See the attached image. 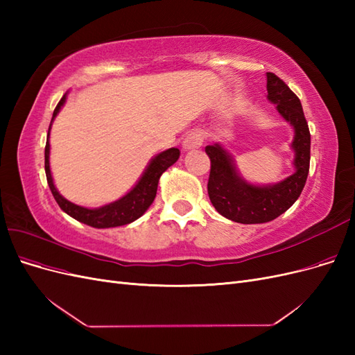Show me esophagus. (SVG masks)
Instances as JSON below:
<instances>
[{"label":"esophagus","mask_w":355,"mask_h":355,"mask_svg":"<svg viewBox=\"0 0 355 355\" xmlns=\"http://www.w3.org/2000/svg\"><path fill=\"white\" fill-rule=\"evenodd\" d=\"M204 142V136L200 132H191L184 141V148L185 149H196L200 148Z\"/></svg>","instance_id":"esophagus-1"}]
</instances>
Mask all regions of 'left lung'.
<instances>
[{"label":"left lung","mask_w":355,"mask_h":355,"mask_svg":"<svg viewBox=\"0 0 355 355\" xmlns=\"http://www.w3.org/2000/svg\"><path fill=\"white\" fill-rule=\"evenodd\" d=\"M268 99L295 127L293 149L296 171L272 187H253L243 182L235 171L231 158L220 145L206 146L210 157L207 192L211 204L222 216L239 223H265L283 214L302 192L309 171L311 135L302 105L288 85L275 73H266Z\"/></svg>","instance_id":"1"}]
</instances>
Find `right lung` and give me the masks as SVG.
Here are the masks:
<instances>
[{
	"label": "right lung",
	"instance_id": "1",
	"mask_svg": "<svg viewBox=\"0 0 355 355\" xmlns=\"http://www.w3.org/2000/svg\"><path fill=\"white\" fill-rule=\"evenodd\" d=\"M65 103V96L59 101L58 106L55 108V112H53V118H55L60 110V106ZM51 118V121H53ZM51 125V123H50ZM50 130V128H49ZM49 153H50V144L47 139L46 144V151H44V164H46V176H47V184L50 187V191L53 197L58 201L59 207L68 213L69 216L73 219H77L85 225H90L93 228H112V227H121V225H127L137 218H141L142 214L146 211V209L151 206L155 196H157V187H158V180L159 176L163 175V171H166L171 164H175L180 151L178 148H170L167 151L158 154L153 161L151 164L148 166L145 170L144 176L141 180L137 182V185L128 192L127 196H124L121 200H118L115 202L108 204V206L101 207V209H84L77 206V204H72L71 201L63 198L58 189L53 185V179L50 175V164H49Z\"/></svg>",
	"mask_w": 355,
	"mask_h": 355
}]
</instances>
